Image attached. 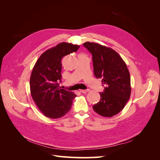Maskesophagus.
I'll use <instances>...</instances> for the list:
<instances>
[{
    "instance_id": "1",
    "label": "esophagus",
    "mask_w": 160,
    "mask_h": 160,
    "mask_svg": "<svg viewBox=\"0 0 160 160\" xmlns=\"http://www.w3.org/2000/svg\"><path fill=\"white\" fill-rule=\"evenodd\" d=\"M89 89H81V90H80V92L81 93H88V92H89Z\"/></svg>"
}]
</instances>
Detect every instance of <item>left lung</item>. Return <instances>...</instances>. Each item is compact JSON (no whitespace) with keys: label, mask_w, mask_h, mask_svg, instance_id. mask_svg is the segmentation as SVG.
Returning <instances> with one entry per match:
<instances>
[{"label":"left lung","mask_w":160,"mask_h":160,"mask_svg":"<svg viewBox=\"0 0 160 160\" xmlns=\"http://www.w3.org/2000/svg\"><path fill=\"white\" fill-rule=\"evenodd\" d=\"M83 46L92 54L94 75L101 79L105 88L99 93L100 101L93 109L103 117H113L124 108L130 98L132 88L127 65L109 47L91 42H85Z\"/></svg>","instance_id":"8db88e82"}]
</instances>
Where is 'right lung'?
<instances>
[{"instance_id":"obj_1","label":"right lung","mask_w":160,"mask_h":160,"mask_svg":"<svg viewBox=\"0 0 160 160\" xmlns=\"http://www.w3.org/2000/svg\"><path fill=\"white\" fill-rule=\"evenodd\" d=\"M79 45L61 42L47 50L38 58L34 66L30 89L33 101L46 117L57 119L64 116L71 108L76 97L73 92L61 89L62 58L76 52Z\"/></svg>"}]
</instances>
